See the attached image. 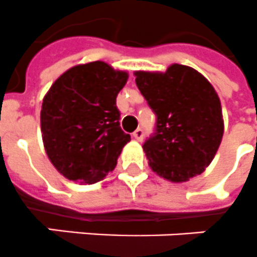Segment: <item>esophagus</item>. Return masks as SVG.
Listing matches in <instances>:
<instances>
[{"label": "esophagus", "instance_id": "34e87169", "mask_svg": "<svg viewBox=\"0 0 257 257\" xmlns=\"http://www.w3.org/2000/svg\"><path fill=\"white\" fill-rule=\"evenodd\" d=\"M133 137H135L136 140H137V141H141V140H143V137H144V131L141 128H139L137 129V131H135V132H133Z\"/></svg>", "mask_w": 257, "mask_h": 257}]
</instances>
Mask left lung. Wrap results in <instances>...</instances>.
<instances>
[{"instance_id": "left-lung-1", "label": "left lung", "mask_w": 257, "mask_h": 257, "mask_svg": "<svg viewBox=\"0 0 257 257\" xmlns=\"http://www.w3.org/2000/svg\"><path fill=\"white\" fill-rule=\"evenodd\" d=\"M136 84L157 116L144 152L156 174L186 182L206 170L222 143L220 100L197 70L174 63L165 72L136 71Z\"/></svg>"}]
</instances>
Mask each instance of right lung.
Segmentation results:
<instances>
[{"label": "right lung", "mask_w": 257, "mask_h": 257, "mask_svg": "<svg viewBox=\"0 0 257 257\" xmlns=\"http://www.w3.org/2000/svg\"><path fill=\"white\" fill-rule=\"evenodd\" d=\"M126 80V71L96 60L68 68L43 97V147L56 170L70 181L92 185L104 179L131 141L116 107Z\"/></svg>", "instance_id": "1"}]
</instances>
